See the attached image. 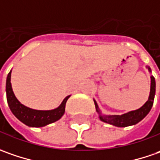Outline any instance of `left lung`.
<instances>
[{
    "mask_svg": "<svg viewBox=\"0 0 160 160\" xmlns=\"http://www.w3.org/2000/svg\"><path fill=\"white\" fill-rule=\"evenodd\" d=\"M149 71L151 72V68L148 67ZM151 92H150V97L148 101L138 110L132 111L128 113H125L122 115H112V116H106V115H102L101 112L99 111V108L96 101L95 105L97 112L99 113V118L100 119L108 123V124L113 125L118 128H125V127H128L132 125L137 124L139 121H141L142 118L145 117L148 113L150 112L152 105H153V101H154V97H155V91H156V82H155V78L152 76L151 77Z\"/></svg>",
    "mask_w": 160,
    "mask_h": 160,
    "instance_id": "obj_1",
    "label": "left lung"
}]
</instances>
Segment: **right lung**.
<instances>
[{"mask_svg": "<svg viewBox=\"0 0 160 160\" xmlns=\"http://www.w3.org/2000/svg\"><path fill=\"white\" fill-rule=\"evenodd\" d=\"M10 76H11V72H9V73L8 74L7 81H6L7 101L10 111L16 116V118H18L21 122H23L26 126L33 127V128L44 127L61 118L64 113L65 104L70 96L63 99L59 107L51 111H37V110L30 109L20 103L19 101L17 99V97H15L10 82Z\"/></svg>", "mask_w": 160, "mask_h": 160, "instance_id": "add662e5", "label": "right lung"}]
</instances>
